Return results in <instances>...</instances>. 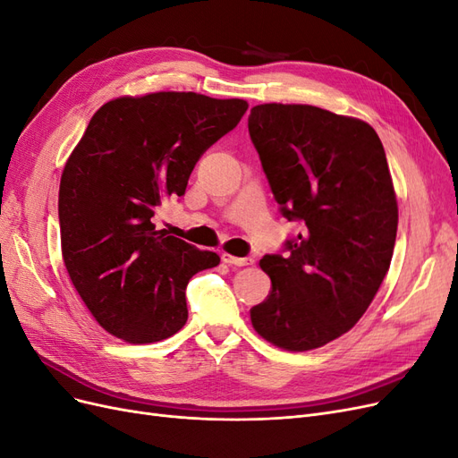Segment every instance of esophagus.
I'll use <instances>...</instances> for the list:
<instances>
[{
  "label": "esophagus",
  "instance_id": "34e87169",
  "mask_svg": "<svg viewBox=\"0 0 458 458\" xmlns=\"http://www.w3.org/2000/svg\"><path fill=\"white\" fill-rule=\"evenodd\" d=\"M221 259H224L225 263H229V266H234V267L254 266V259H252V258H237V256H231V254H227V252L221 254Z\"/></svg>",
  "mask_w": 458,
  "mask_h": 458
}]
</instances>
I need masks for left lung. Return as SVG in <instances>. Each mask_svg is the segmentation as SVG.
<instances>
[{
	"label": "left lung",
	"instance_id": "obj_1",
	"mask_svg": "<svg viewBox=\"0 0 458 458\" xmlns=\"http://www.w3.org/2000/svg\"><path fill=\"white\" fill-rule=\"evenodd\" d=\"M248 131L281 214L301 224L284 256L259 259L271 290L252 327L276 348H321L353 328L390 269L397 200L382 141L311 105H258Z\"/></svg>",
	"mask_w": 458,
	"mask_h": 458
}]
</instances>
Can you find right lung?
I'll use <instances>...</instances> for the list:
<instances>
[{
	"instance_id": "add662e5",
	"label": "right lung",
	"mask_w": 458,
	"mask_h": 458,
	"mask_svg": "<svg viewBox=\"0 0 458 458\" xmlns=\"http://www.w3.org/2000/svg\"><path fill=\"white\" fill-rule=\"evenodd\" d=\"M246 108L242 99L192 91L118 97L97 110L68 157L59 187L63 259L113 336L152 344L187 323L189 279L219 256L158 231L152 219L185 195L199 158Z\"/></svg>"
}]
</instances>
